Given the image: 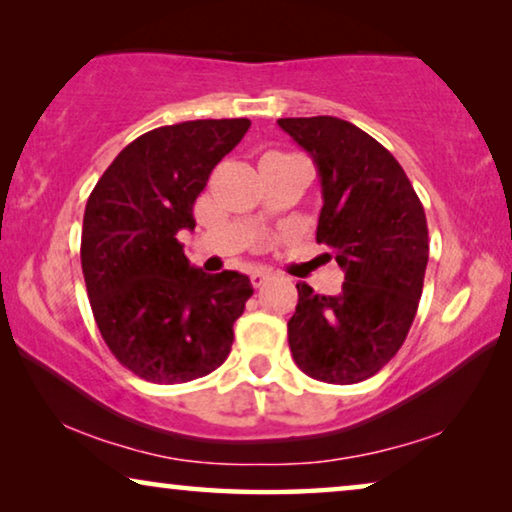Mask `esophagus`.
<instances>
[{
	"mask_svg": "<svg viewBox=\"0 0 512 512\" xmlns=\"http://www.w3.org/2000/svg\"><path fill=\"white\" fill-rule=\"evenodd\" d=\"M272 277V272L270 270H263V268H256L254 272H251V284H254L256 286V289H258V286H263L265 282H268V279Z\"/></svg>",
	"mask_w": 512,
	"mask_h": 512,
	"instance_id": "esophagus-1",
	"label": "esophagus"
}]
</instances>
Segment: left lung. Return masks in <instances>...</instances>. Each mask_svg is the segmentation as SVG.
<instances>
[{
    "mask_svg": "<svg viewBox=\"0 0 512 512\" xmlns=\"http://www.w3.org/2000/svg\"><path fill=\"white\" fill-rule=\"evenodd\" d=\"M317 165L324 207L317 242L345 270L338 296L296 284L293 361L328 384H356L394 359L408 338L429 263L426 214L384 146L335 116L279 118Z\"/></svg>",
    "mask_w": 512,
    "mask_h": 512,
    "instance_id": "obj_1",
    "label": "left lung"
}]
</instances>
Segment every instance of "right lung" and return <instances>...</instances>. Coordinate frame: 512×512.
Instances as JSON below:
<instances>
[{
    "instance_id": "add662e5",
    "label": "right lung",
    "mask_w": 512,
    "mask_h": 512,
    "mask_svg": "<svg viewBox=\"0 0 512 512\" xmlns=\"http://www.w3.org/2000/svg\"><path fill=\"white\" fill-rule=\"evenodd\" d=\"M249 118H207L144 132L90 193L81 233L88 300L111 354L137 377L181 384L228 359L251 298L247 275L193 268L177 240L193 205Z\"/></svg>"
}]
</instances>
